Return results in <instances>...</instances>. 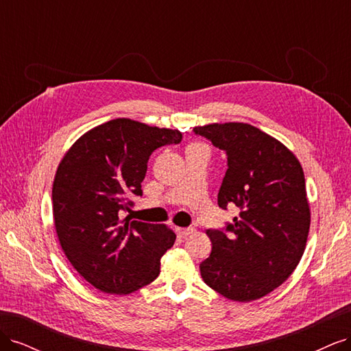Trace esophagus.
<instances>
[{
	"instance_id": "1",
	"label": "esophagus",
	"mask_w": 351,
	"mask_h": 351,
	"mask_svg": "<svg viewBox=\"0 0 351 351\" xmlns=\"http://www.w3.org/2000/svg\"><path fill=\"white\" fill-rule=\"evenodd\" d=\"M176 231H177V234H178L180 237L186 239L187 236L193 234V232H195L196 230H195V228H192V227H189V228H180V227H177V228H176Z\"/></svg>"
}]
</instances>
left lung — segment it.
Masks as SVG:
<instances>
[{
	"label": "left lung",
	"mask_w": 351,
	"mask_h": 351,
	"mask_svg": "<svg viewBox=\"0 0 351 351\" xmlns=\"http://www.w3.org/2000/svg\"><path fill=\"white\" fill-rule=\"evenodd\" d=\"M228 156L219 208H240L228 234L206 230L204 281L232 302H252L280 287L299 265L311 228V206L297 156L278 139L246 123L195 127Z\"/></svg>",
	"instance_id": "left-lung-1"
}]
</instances>
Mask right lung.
Instances as JSON below:
<instances>
[{"instance_id": "right-lung-1", "label": "right lung", "mask_w": 351, "mask_h": 351, "mask_svg": "<svg viewBox=\"0 0 351 351\" xmlns=\"http://www.w3.org/2000/svg\"><path fill=\"white\" fill-rule=\"evenodd\" d=\"M180 141L178 130L115 119L82 134L60 161L52 184L57 237L73 268L97 290L130 294L159 275L174 231L120 215L142 196L151 154Z\"/></svg>"}]
</instances>
